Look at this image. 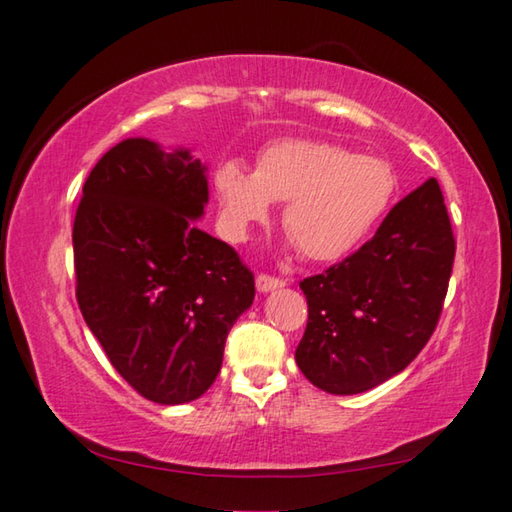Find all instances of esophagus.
I'll list each match as a JSON object with an SVG mask.
<instances>
[{
	"mask_svg": "<svg viewBox=\"0 0 512 512\" xmlns=\"http://www.w3.org/2000/svg\"><path fill=\"white\" fill-rule=\"evenodd\" d=\"M255 284H257V291L259 293H268V291H275V289H282L284 284V280H280V277H273V275H257V280H255Z\"/></svg>",
	"mask_w": 512,
	"mask_h": 512,
	"instance_id": "obj_1",
	"label": "esophagus"
}]
</instances>
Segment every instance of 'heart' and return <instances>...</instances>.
<instances>
[{
	"label": "heart",
	"mask_w": 512,
	"mask_h": 512,
	"mask_svg": "<svg viewBox=\"0 0 512 512\" xmlns=\"http://www.w3.org/2000/svg\"><path fill=\"white\" fill-rule=\"evenodd\" d=\"M214 192L225 237L246 241L268 221L273 203H287L282 225L314 262L348 255L386 212L395 173L384 160L339 144L282 140L266 146L248 171L228 160L214 171Z\"/></svg>",
	"instance_id": "heart-1"
}]
</instances>
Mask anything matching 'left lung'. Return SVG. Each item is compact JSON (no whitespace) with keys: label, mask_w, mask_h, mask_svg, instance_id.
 I'll return each instance as SVG.
<instances>
[{"label":"left lung","mask_w":512,"mask_h":512,"mask_svg":"<svg viewBox=\"0 0 512 512\" xmlns=\"http://www.w3.org/2000/svg\"><path fill=\"white\" fill-rule=\"evenodd\" d=\"M454 253L443 192L429 178L357 253L300 282L309 305L302 375L325 393L357 395L402 372L438 325Z\"/></svg>","instance_id":"left-lung-1"}]
</instances>
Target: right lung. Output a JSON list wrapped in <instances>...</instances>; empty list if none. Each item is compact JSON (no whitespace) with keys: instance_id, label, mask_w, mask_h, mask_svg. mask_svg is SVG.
Masks as SVG:
<instances>
[{"instance_id":"1","label":"right lung","mask_w":512,"mask_h":512,"mask_svg":"<svg viewBox=\"0 0 512 512\" xmlns=\"http://www.w3.org/2000/svg\"><path fill=\"white\" fill-rule=\"evenodd\" d=\"M207 167L133 137L103 155L74 219L76 300L115 370L146 400L185 404L214 384L255 277L196 221Z\"/></svg>"}]
</instances>
